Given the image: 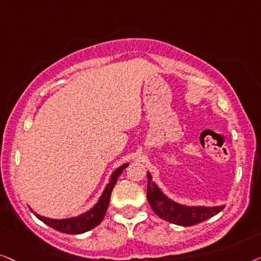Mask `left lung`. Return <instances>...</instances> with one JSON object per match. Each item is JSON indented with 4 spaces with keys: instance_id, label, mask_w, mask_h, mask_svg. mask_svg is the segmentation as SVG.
I'll return each instance as SVG.
<instances>
[{
    "instance_id": "left-lung-1",
    "label": "left lung",
    "mask_w": 261,
    "mask_h": 261,
    "mask_svg": "<svg viewBox=\"0 0 261 261\" xmlns=\"http://www.w3.org/2000/svg\"><path fill=\"white\" fill-rule=\"evenodd\" d=\"M148 189L146 197L152 211L161 219L175 225L189 227L203 222L211 219L225 208V204L221 205H187L176 202L168 195L164 194L159 185L152 179V175L148 171Z\"/></svg>"
}]
</instances>
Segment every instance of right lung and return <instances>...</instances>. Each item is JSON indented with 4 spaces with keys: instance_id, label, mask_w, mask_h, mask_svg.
<instances>
[{
    "instance_id": "obj_1",
    "label": "right lung",
    "mask_w": 261,
    "mask_h": 261,
    "mask_svg": "<svg viewBox=\"0 0 261 261\" xmlns=\"http://www.w3.org/2000/svg\"><path fill=\"white\" fill-rule=\"evenodd\" d=\"M129 166V162L122 164L118 167L115 171L110 175L109 183L102 190L100 197H99L97 203H95L92 208H90L89 211H86L83 214L78 216H72V218L67 219H52V218H46L35 213L31 208V211L34 213V215L39 220H41L43 223H46L47 226L52 227L53 229H57L61 233L66 234H82L89 230L93 229L94 227H97L99 223L102 221L104 216L108 211L109 203H110V197H111V193L115 185L117 183L119 175L122 174L124 169Z\"/></svg>"
}]
</instances>
